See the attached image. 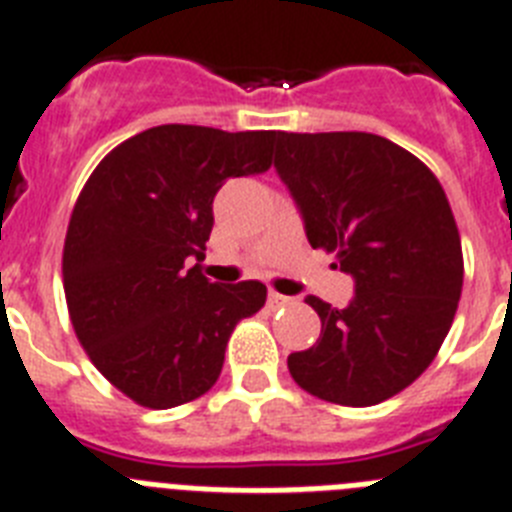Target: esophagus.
I'll return each instance as SVG.
<instances>
[{
    "label": "esophagus",
    "mask_w": 512,
    "mask_h": 512,
    "mask_svg": "<svg viewBox=\"0 0 512 512\" xmlns=\"http://www.w3.org/2000/svg\"><path fill=\"white\" fill-rule=\"evenodd\" d=\"M266 303H269V308H282V306H290L293 303V298H287V295H280V293H269V298H266Z\"/></svg>",
    "instance_id": "obj_1"
}]
</instances>
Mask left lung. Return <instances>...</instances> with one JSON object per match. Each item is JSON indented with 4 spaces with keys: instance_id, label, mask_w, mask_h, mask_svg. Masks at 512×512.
Wrapping results in <instances>:
<instances>
[{
    "instance_id": "8db88e82",
    "label": "left lung",
    "mask_w": 512,
    "mask_h": 512,
    "mask_svg": "<svg viewBox=\"0 0 512 512\" xmlns=\"http://www.w3.org/2000/svg\"><path fill=\"white\" fill-rule=\"evenodd\" d=\"M274 170L311 248L335 253L356 282L345 308L308 295L322 335L290 353L287 369L327 403L366 408L398 395L434 361L463 290L445 190L421 159L374 133H277Z\"/></svg>"
}]
</instances>
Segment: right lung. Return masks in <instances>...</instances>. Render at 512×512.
I'll list each match as a JSON object with an SVG mask.
<instances>
[{"instance_id":"add662e5","label":"right lung","mask_w":512,"mask_h":512,"mask_svg":"<svg viewBox=\"0 0 512 512\" xmlns=\"http://www.w3.org/2000/svg\"><path fill=\"white\" fill-rule=\"evenodd\" d=\"M274 141L277 130L159 125L109 151L80 190L62 253L70 322L96 369L143 408L209 392L235 324L264 306L259 280L209 282L198 261L217 190L269 170Z\"/></svg>"}]
</instances>
